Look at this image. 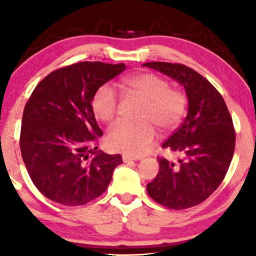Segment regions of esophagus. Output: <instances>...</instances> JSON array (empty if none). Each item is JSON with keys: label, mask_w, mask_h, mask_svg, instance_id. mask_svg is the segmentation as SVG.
<instances>
[{"label": "esophagus", "mask_w": 256, "mask_h": 256, "mask_svg": "<svg viewBox=\"0 0 256 256\" xmlns=\"http://www.w3.org/2000/svg\"><path fill=\"white\" fill-rule=\"evenodd\" d=\"M140 156H130V155L128 154H124L122 155V161L124 162H130V161H136V160H140Z\"/></svg>", "instance_id": "esophagus-1"}]
</instances>
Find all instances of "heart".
Returning a JSON list of instances; mask_svg holds the SVG:
<instances>
[{"instance_id": "1", "label": "heart", "mask_w": 256, "mask_h": 256, "mask_svg": "<svg viewBox=\"0 0 256 256\" xmlns=\"http://www.w3.org/2000/svg\"><path fill=\"white\" fill-rule=\"evenodd\" d=\"M120 86L128 95L143 100L140 122H119L112 128L107 143L112 149L128 155H143L152 148L156 128L170 131L177 128L188 110V96L183 90L170 88V82L152 72L137 73L122 79ZM91 108L98 119L110 124L118 116L119 101L110 85L100 86L91 98Z\"/></svg>"}]
</instances>
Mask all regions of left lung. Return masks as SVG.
<instances>
[{
	"label": "left lung",
	"mask_w": 256,
	"mask_h": 256,
	"mask_svg": "<svg viewBox=\"0 0 256 256\" xmlns=\"http://www.w3.org/2000/svg\"><path fill=\"white\" fill-rule=\"evenodd\" d=\"M184 86L189 108L162 148L179 152L178 164L158 158L160 171L146 185L149 196L170 210H186L204 202L224 180L234 152V122L220 92L200 73L182 64L146 62Z\"/></svg>",
	"instance_id": "1"
}]
</instances>
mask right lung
<instances>
[{
	"label": "right lung",
	"mask_w": 256,
	"mask_h": 256,
	"mask_svg": "<svg viewBox=\"0 0 256 256\" xmlns=\"http://www.w3.org/2000/svg\"><path fill=\"white\" fill-rule=\"evenodd\" d=\"M125 68V64L83 61L49 73L32 91L22 113L20 150L31 180L46 198L82 206L108 188L122 160L98 150L104 132L91 98Z\"/></svg>",
	"instance_id": "add662e5"
}]
</instances>
